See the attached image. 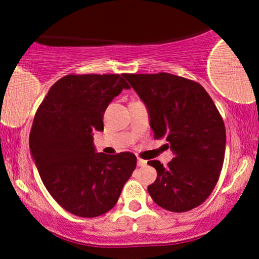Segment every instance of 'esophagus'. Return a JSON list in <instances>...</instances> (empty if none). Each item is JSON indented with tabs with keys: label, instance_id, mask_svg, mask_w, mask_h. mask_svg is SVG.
<instances>
[{
	"label": "esophagus",
	"instance_id": "esophagus-1",
	"mask_svg": "<svg viewBox=\"0 0 259 259\" xmlns=\"http://www.w3.org/2000/svg\"><path fill=\"white\" fill-rule=\"evenodd\" d=\"M146 164H147V162L145 159H141V158L138 159V165H139V167H144V165H146Z\"/></svg>",
	"mask_w": 259,
	"mask_h": 259
}]
</instances>
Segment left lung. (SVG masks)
Listing matches in <instances>:
<instances>
[{"label": "left lung", "instance_id": "left-lung-1", "mask_svg": "<svg viewBox=\"0 0 259 259\" xmlns=\"http://www.w3.org/2000/svg\"><path fill=\"white\" fill-rule=\"evenodd\" d=\"M146 106L154 139L168 141L174 158L163 167L150 160L157 179L147 187L159 207L187 212L214 189L224 162L225 126L209 95L198 82L169 73L125 74Z\"/></svg>", "mask_w": 259, "mask_h": 259}]
</instances>
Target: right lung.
<instances>
[{"instance_id":"right-lung-1","label":"right lung","mask_w":259,"mask_h":259,"mask_svg":"<svg viewBox=\"0 0 259 259\" xmlns=\"http://www.w3.org/2000/svg\"><path fill=\"white\" fill-rule=\"evenodd\" d=\"M125 74L64 76L50 89L35 114L29 147L45 187L65 210L94 218L117 203L136 168L130 152L97 153L92 132L103 130V114L130 86Z\"/></svg>"}]
</instances>
